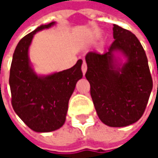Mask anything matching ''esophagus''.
Wrapping results in <instances>:
<instances>
[{
    "instance_id": "1",
    "label": "esophagus",
    "mask_w": 158,
    "mask_h": 158,
    "mask_svg": "<svg viewBox=\"0 0 158 158\" xmlns=\"http://www.w3.org/2000/svg\"><path fill=\"white\" fill-rule=\"evenodd\" d=\"M82 74H83V76L86 74V71H87V64L85 61H83L82 62Z\"/></svg>"
}]
</instances>
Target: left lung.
<instances>
[{"instance_id":"8db88e82","label":"left lung","mask_w":158,"mask_h":158,"mask_svg":"<svg viewBox=\"0 0 158 158\" xmlns=\"http://www.w3.org/2000/svg\"><path fill=\"white\" fill-rule=\"evenodd\" d=\"M112 31L115 40L107 52L86 54L85 76L98 118L109 127H121L143 116L153 82L146 53L136 36L117 24Z\"/></svg>"}]
</instances>
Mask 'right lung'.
Listing matches in <instances>:
<instances>
[{"label":"right lung","mask_w":158,"mask_h":158,"mask_svg":"<svg viewBox=\"0 0 158 158\" xmlns=\"http://www.w3.org/2000/svg\"><path fill=\"white\" fill-rule=\"evenodd\" d=\"M55 24H42L23 37L13 54L9 74L11 103L18 117L31 130L47 133L65 123L69 101L76 82L82 79V60L71 69L49 75H38L29 58L34 35Z\"/></svg>","instance_id":"obj_1"}]
</instances>
